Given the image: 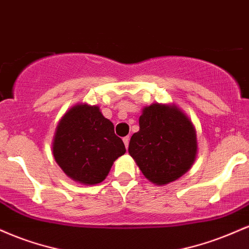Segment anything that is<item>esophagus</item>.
I'll return each mask as SVG.
<instances>
[{
	"mask_svg": "<svg viewBox=\"0 0 249 249\" xmlns=\"http://www.w3.org/2000/svg\"><path fill=\"white\" fill-rule=\"evenodd\" d=\"M123 142H124V145H125V147H127L128 146V142H130V137H124V138H123Z\"/></svg>",
	"mask_w": 249,
	"mask_h": 249,
	"instance_id": "34e87169",
	"label": "esophagus"
}]
</instances>
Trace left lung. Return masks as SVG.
<instances>
[{
	"instance_id": "8db88e82",
	"label": "left lung",
	"mask_w": 249,
	"mask_h": 249,
	"mask_svg": "<svg viewBox=\"0 0 249 249\" xmlns=\"http://www.w3.org/2000/svg\"><path fill=\"white\" fill-rule=\"evenodd\" d=\"M127 151L145 178L164 186L184 176L196 161V127L176 104L154 103L142 108L139 131L131 137Z\"/></svg>"
}]
</instances>
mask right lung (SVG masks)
Masks as SVG:
<instances>
[{"instance_id": "right-lung-1", "label": "right lung", "mask_w": 249, "mask_h": 249, "mask_svg": "<svg viewBox=\"0 0 249 249\" xmlns=\"http://www.w3.org/2000/svg\"><path fill=\"white\" fill-rule=\"evenodd\" d=\"M51 147L63 172L83 185L102 182L116 159L126 152L112 122L103 116L99 107L88 103H78L64 113Z\"/></svg>"}]
</instances>
